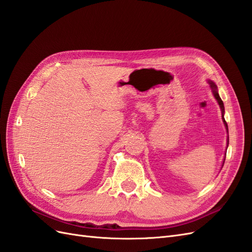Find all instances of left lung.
I'll return each mask as SVG.
<instances>
[{
	"label": "left lung",
	"mask_w": 252,
	"mask_h": 252,
	"mask_svg": "<svg viewBox=\"0 0 252 252\" xmlns=\"http://www.w3.org/2000/svg\"><path fill=\"white\" fill-rule=\"evenodd\" d=\"M208 83L210 84V87L212 88L213 95H215V97L217 98V101H218V103H219V105H220V110H222V119H223V122H224V124H225L226 129H227V131H228V126H227V123H226V121H225V119H224V112H225L224 103H223L222 100H220V95H219V94H218V88H217L216 84L213 83V82H211V81H209ZM228 143H229V138L227 139V144H228ZM227 147H228V145H227ZM224 162H225V159H224ZM224 162H223V165H224Z\"/></svg>",
	"instance_id": "left-lung-1"
}]
</instances>
